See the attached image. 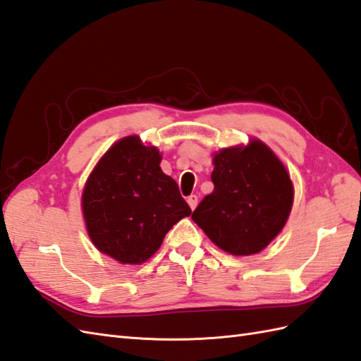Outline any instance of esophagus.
Returning a JSON list of instances; mask_svg holds the SVG:
<instances>
[{"mask_svg":"<svg viewBox=\"0 0 361 361\" xmlns=\"http://www.w3.org/2000/svg\"><path fill=\"white\" fill-rule=\"evenodd\" d=\"M188 204L190 206L192 211H194V209H195V207H197V204H198V197H197V195H194V194L189 195V197H188Z\"/></svg>","mask_w":361,"mask_h":361,"instance_id":"obj_1","label":"esophagus"}]
</instances>
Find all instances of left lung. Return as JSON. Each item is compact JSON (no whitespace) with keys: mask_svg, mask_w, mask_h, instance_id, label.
Returning a JSON list of instances; mask_svg holds the SVG:
<instances>
[{"mask_svg":"<svg viewBox=\"0 0 361 361\" xmlns=\"http://www.w3.org/2000/svg\"><path fill=\"white\" fill-rule=\"evenodd\" d=\"M214 164V190L201 200L192 220L226 252L258 254L279 235L292 209L288 171L258 140L220 150Z\"/></svg>","mask_w":361,"mask_h":361,"instance_id":"obj_1","label":"left lung"}]
</instances>
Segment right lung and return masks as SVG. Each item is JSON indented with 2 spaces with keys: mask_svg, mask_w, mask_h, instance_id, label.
Wrapping results in <instances>:
<instances>
[{
  "mask_svg": "<svg viewBox=\"0 0 361 361\" xmlns=\"http://www.w3.org/2000/svg\"><path fill=\"white\" fill-rule=\"evenodd\" d=\"M160 161L157 147L126 137L104 154L82 192L92 243L123 264L146 262L172 226L192 214Z\"/></svg>",
  "mask_w": 361,
  "mask_h": 361,
  "instance_id": "1",
  "label": "right lung"
}]
</instances>
